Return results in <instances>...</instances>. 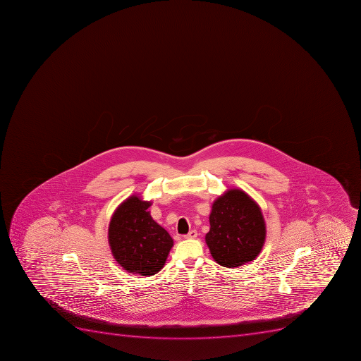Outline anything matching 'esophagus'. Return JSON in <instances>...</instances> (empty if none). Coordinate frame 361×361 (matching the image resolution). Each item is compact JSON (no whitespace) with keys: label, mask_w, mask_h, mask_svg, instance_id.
<instances>
[{"label":"esophagus","mask_w":361,"mask_h":361,"mask_svg":"<svg viewBox=\"0 0 361 361\" xmlns=\"http://www.w3.org/2000/svg\"><path fill=\"white\" fill-rule=\"evenodd\" d=\"M197 232L195 230H192L188 232V234H185V239H194V238H197Z\"/></svg>","instance_id":"esophagus-1"}]
</instances>
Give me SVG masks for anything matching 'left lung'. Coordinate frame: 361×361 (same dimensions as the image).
I'll list each match as a JSON object with an SVG mask.
<instances>
[{
	"label": "left lung",
	"instance_id": "1",
	"mask_svg": "<svg viewBox=\"0 0 361 361\" xmlns=\"http://www.w3.org/2000/svg\"><path fill=\"white\" fill-rule=\"evenodd\" d=\"M206 243L219 265L238 267L257 257L267 236L263 214L243 190L231 188L212 203Z\"/></svg>",
	"mask_w": 361,
	"mask_h": 361
}]
</instances>
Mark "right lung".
I'll return each mask as SVG.
<instances>
[{"mask_svg": "<svg viewBox=\"0 0 361 361\" xmlns=\"http://www.w3.org/2000/svg\"><path fill=\"white\" fill-rule=\"evenodd\" d=\"M151 201L131 195L113 214L109 226V243L123 270L140 276H154L167 261L173 240L152 219Z\"/></svg>", "mask_w": 361, "mask_h": 361, "instance_id": "add662e5", "label": "right lung"}]
</instances>
